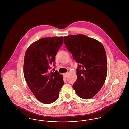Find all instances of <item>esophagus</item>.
<instances>
[{"label":"esophagus","mask_w":129,"mask_h":129,"mask_svg":"<svg viewBox=\"0 0 129 129\" xmlns=\"http://www.w3.org/2000/svg\"><path fill=\"white\" fill-rule=\"evenodd\" d=\"M64 76L65 78H67V77H68V73H64Z\"/></svg>","instance_id":"1"}]
</instances>
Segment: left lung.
Masks as SVG:
<instances>
[{"label":"left lung","mask_w":129,"mask_h":129,"mask_svg":"<svg viewBox=\"0 0 129 129\" xmlns=\"http://www.w3.org/2000/svg\"><path fill=\"white\" fill-rule=\"evenodd\" d=\"M65 46L78 63L77 78L72 87L77 95L90 99L98 94L106 80L107 64L104 46L84 35L63 37Z\"/></svg>","instance_id":"left-lung-1"}]
</instances>
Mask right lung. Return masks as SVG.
<instances>
[{"label":"right lung","instance_id":"obj_1","mask_svg":"<svg viewBox=\"0 0 129 129\" xmlns=\"http://www.w3.org/2000/svg\"><path fill=\"white\" fill-rule=\"evenodd\" d=\"M63 42L62 36L42 38L32 43L25 53V80L35 98L44 104L56 101L64 84L61 74L54 69L51 70Z\"/></svg>","mask_w":129,"mask_h":129}]
</instances>
